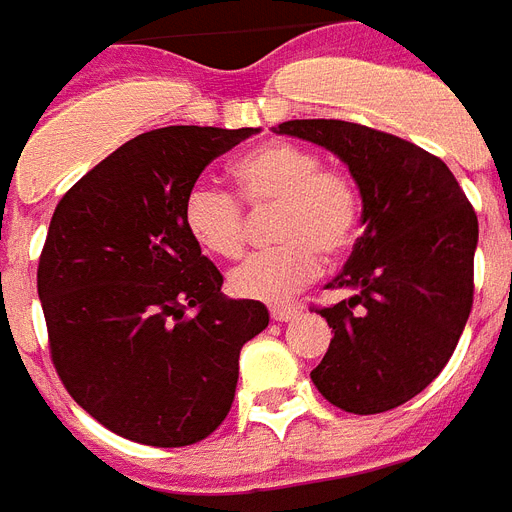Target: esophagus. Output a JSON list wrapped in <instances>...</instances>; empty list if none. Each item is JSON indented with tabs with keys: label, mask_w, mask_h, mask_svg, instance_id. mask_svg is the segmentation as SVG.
<instances>
[{
	"label": "esophagus",
	"mask_w": 512,
	"mask_h": 512,
	"mask_svg": "<svg viewBox=\"0 0 512 512\" xmlns=\"http://www.w3.org/2000/svg\"><path fill=\"white\" fill-rule=\"evenodd\" d=\"M298 312H301V306L296 304H288V306H272V320L275 322H290V320H296Z\"/></svg>",
	"instance_id": "obj_1"
}]
</instances>
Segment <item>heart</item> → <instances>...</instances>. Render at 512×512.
Segmentation results:
<instances>
[{
	"label": "heart",
	"mask_w": 512,
	"mask_h": 512,
	"mask_svg": "<svg viewBox=\"0 0 512 512\" xmlns=\"http://www.w3.org/2000/svg\"><path fill=\"white\" fill-rule=\"evenodd\" d=\"M237 195L251 211L272 214L275 248L256 253L230 275L235 296L282 304L304 288L325 259H341L357 243L362 200L338 169H322L320 155L293 142H269L232 166ZM230 190L195 182L182 219L195 243L219 259H237L248 240V216Z\"/></svg>",
	"instance_id": "obj_1"
}]
</instances>
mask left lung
Listing matches in <instances>:
<instances>
[{
	"label": "left lung",
	"instance_id": "1",
	"mask_svg": "<svg viewBox=\"0 0 512 512\" xmlns=\"http://www.w3.org/2000/svg\"><path fill=\"white\" fill-rule=\"evenodd\" d=\"M277 134L314 142L349 166L365 235L320 309L333 341L312 370L327 402L375 415L410 402L452 357L473 306L478 219L455 174L423 147L370 126L306 118Z\"/></svg>",
	"mask_w": 512,
	"mask_h": 512
}]
</instances>
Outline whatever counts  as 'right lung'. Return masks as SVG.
<instances>
[{
  "label": "right lung",
  "instance_id": "obj_1",
  "mask_svg": "<svg viewBox=\"0 0 512 512\" xmlns=\"http://www.w3.org/2000/svg\"><path fill=\"white\" fill-rule=\"evenodd\" d=\"M256 132L140 134L52 214L36 272L52 365L76 404L124 439L187 447L214 433L243 343L269 325L261 301L224 296L222 272L182 219L200 171Z\"/></svg>",
  "mask_w": 512,
  "mask_h": 512
}]
</instances>
